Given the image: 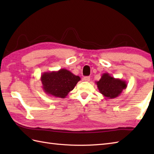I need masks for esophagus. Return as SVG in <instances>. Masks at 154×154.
Instances as JSON below:
<instances>
[{
  "label": "esophagus",
  "instance_id": "34e87169",
  "mask_svg": "<svg viewBox=\"0 0 154 154\" xmlns=\"http://www.w3.org/2000/svg\"><path fill=\"white\" fill-rule=\"evenodd\" d=\"M83 80L85 81H87V82H88V81H90V77H84L83 78Z\"/></svg>",
  "mask_w": 154,
  "mask_h": 154
}]
</instances>
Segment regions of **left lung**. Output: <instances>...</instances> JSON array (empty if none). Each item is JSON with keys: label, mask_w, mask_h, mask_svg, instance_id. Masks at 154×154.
I'll return each mask as SVG.
<instances>
[{"label": "left lung", "mask_w": 154, "mask_h": 154, "mask_svg": "<svg viewBox=\"0 0 154 154\" xmlns=\"http://www.w3.org/2000/svg\"><path fill=\"white\" fill-rule=\"evenodd\" d=\"M95 83L99 92L109 99L119 97L127 87V83L125 80L118 78L116 79L108 73H103L100 80Z\"/></svg>", "instance_id": "1"}]
</instances>
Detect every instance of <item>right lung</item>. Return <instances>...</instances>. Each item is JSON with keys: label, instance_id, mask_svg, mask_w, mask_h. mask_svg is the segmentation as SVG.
I'll list each match as a JSON object with an SVG mask.
<instances>
[{"label": "right lung", "instance_id": "1", "mask_svg": "<svg viewBox=\"0 0 154 154\" xmlns=\"http://www.w3.org/2000/svg\"><path fill=\"white\" fill-rule=\"evenodd\" d=\"M40 80L45 93L63 99L74 89L81 78L65 69H61L57 71L44 72L41 75Z\"/></svg>", "mask_w": 154, "mask_h": 154}]
</instances>
